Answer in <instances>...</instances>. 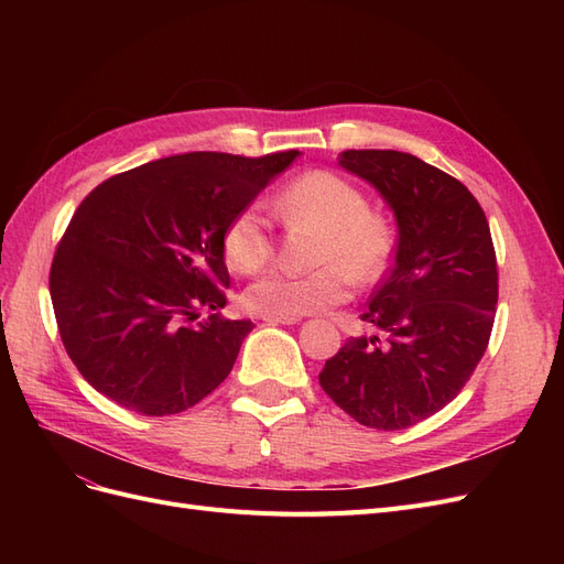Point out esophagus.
<instances>
[{
	"label": "esophagus",
	"mask_w": 564,
	"mask_h": 564,
	"mask_svg": "<svg viewBox=\"0 0 564 564\" xmlns=\"http://www.w3.org/2000/svg\"><path fill=\"white\" fill-rule=\"evenodd\" d=\"M268 324H296L301 317H265Z\"/></svg>",
	"instance_id": "esophagus-1"
}]
</instances>
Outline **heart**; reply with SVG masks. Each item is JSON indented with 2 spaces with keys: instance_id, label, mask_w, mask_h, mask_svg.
<instances>
[{
  "instance_id": "heart-1",
  "label": "heart",
  "mask_w": 564,
  "mask_h": 564,
  "mask_svg": "<svg viewBox=\"0 0 564 564\" xmlns=\"http://www.w3.org/2000/svg\"><path fill=\"white\" fill-rule=\"evenodd\" d=\"M275 209L286 224L317 232L315 270L270 272L249 286L247 308L263 317H301L350 296L352 280L377 282L392 256V230L369 212L367 195L332 172H308L284 185ZM224 253L235 272L256 275L272 259V237L259 204L237 212L224 230Z\"/></svg>"
}]
</instances>
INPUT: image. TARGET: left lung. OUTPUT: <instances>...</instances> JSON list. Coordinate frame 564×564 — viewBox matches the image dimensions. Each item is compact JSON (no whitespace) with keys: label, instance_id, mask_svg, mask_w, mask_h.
<instances>
[{"label":"left lung","instance_id":"left-lung-1","mask_svg":"<svg viewBox=\"0 0 564 564\" xmlns=\"http://www.w3.org/2000/svg\"><path fill=\"white\" fill-rule=\"evenodd\" d=\"M346 172L371 183L395 214V261L365 322L319 386L357 423L402 431L447 406L487 350L499 299L489 224L468 187L398 150H346Z\"/></svg>","mask_w":564,"mask_h":564}]
</instances>
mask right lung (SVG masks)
I'll list each match as a JSON object with an SVG mask.
<instances>
[{"label":"right lung","mask_w":564,"mask_h":564,"mask_svg":"<svg viewBox=\"0 0 564 564\" xmlns=\"http://www.w3.org/2000/svg\"><path fill=\"white\" fill-rule=\"evenodd\" d=\"M301 155L185 152L117 174L84 197L51 263L63 346L106 398L143 416L185 412L230 373L249 319L226 305L228 220Z\"/></svg>","instance_id":"add662e5"}]
</instances>
